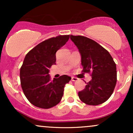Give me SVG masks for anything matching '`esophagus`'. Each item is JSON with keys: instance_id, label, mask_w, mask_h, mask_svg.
I'll use <instances>...</instances> for the list:
<instances>
[{"instance_id": "1", "label": "esophagus", "mask_w": 133, "mask_h": 133, "mask_svg": "<svg viewBox=\"0 0 133 133\" xmlns=\"http://www.w3.org/2000/svg\"><path fill=\"white\" fill-rule=\"evenodd\" d=\"M71 80L72 81H77L78 80V78H77V77H72Z\"/></svg>"}]
</instances>
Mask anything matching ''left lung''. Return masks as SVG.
<instances>
[{
  "label": "left lung",
  "instance_id": "obj_1",
  "mask_svg": "<svg viewBox=\"0 0 133 133\" xmlns=\"http://www.w3.org/2000/svg\"><path fill=\"white\" fill-rule=\"evenodd\" d=\"M70 38L79 49L82 72H91L92 76L85 89L78 92L79 99L92 106L104 103L113 92L117 81L116 65L113 59L109 52L92 39L72 35Z\"/></svg>",
  "mask_w": 133,
  "mask_h": 133
}]
</instances>
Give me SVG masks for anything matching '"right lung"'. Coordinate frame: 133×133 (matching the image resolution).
Segmentation results:
<instances>
[{
    "label": "right lung",
    "mask_w": 133,
    "mask_h": 133,
    "mask_svg": "<svg viewBox=\"0 0 133 133\" xmlns=\"http://www.w3.org/2000/svg\"><path fill=\"white\" fill-rule=\"evenodd\" d=\"M69 39V35L52 37L41 42L26 54L20 71L22 89L34 106L49 109L57 105L64 88L71 77L67 75L51 80L49 68L56 64V54Z\"/></svg>",
    "instance_id": "obj_1"
}]
</instances>
